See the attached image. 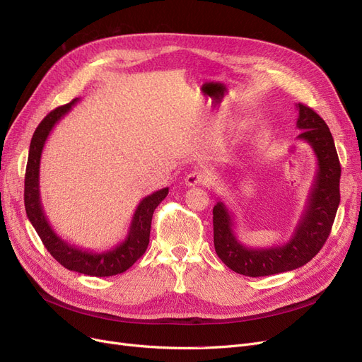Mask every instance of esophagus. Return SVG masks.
I'll list each match as a JSON object with an SVG mask.
<instances>
[{"mask_svg": "<svg viewBox=\"0 0 362 362\" xmlns=\"http://www.w3.org/2000/svg\"><path fill=\"white\" fill-rule=\"evenodd\" d=\"M208 181H209V178L206 175V172H204V170H193L185 177V185H189V187L206 184Z\"/></svg>", "mask_w": 362, "mask_h": 362, "instance_id": "1", "label": "esophagus"}]
</instances>
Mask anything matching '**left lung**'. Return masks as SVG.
I'll use <instances>...</instances> for the list:
<instances>
[{
  "label": "left lung",
  "mask_w": 362,
  "mask_h": 362,
  "mask_svg": "<svg viewBox=\"0 0 362 362\" xmlns=\"http://www.w3.org/2000/svg\"><path fill=\"white\" fill-rule=\"evenodd\" d=\"M298 139L312 147L317 169L312 189L290 240L270 248H248L235 235L233 215L224 202L214 206V247L221 262L245 276H269L309 263L329 236L340 204V162L327 123L312 108L297 104Z\"/></svg>",
  "instance_id": "8db88e82"
}]
</instances>
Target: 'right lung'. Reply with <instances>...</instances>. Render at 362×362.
<instances>
[{
  "mask_svg": "<svg viewBox=\"0 0 362 362\" xmlns=\"http://www.w3.org/2000/svg\"><path fill=\"white\" fill-rule=\"evenodd\" d=\"M77 100L78 98L71 100L69 104L49 112L35 129L31 139L25 173V209L28 218H30L31 224L34 226L41 242L45 243V247L57 263H61L68 270L89 274V276H112V274L123 273L129 267H132L136 259L146 252L150 242V228L154 209L168 196L169 189L166 187V189L157 190L139 202V205L132 216V223L131 227H129L126 239L120 242L117 247L108 251L95 252L83 250L76 247V245L65 242L61 236H57L49 224L47 216L45 211H42L41 205L40 162L42 148H45V144L52 132V129L72 108V105Z\"/></svg>",
  "mask_w": 362,
  "mask_h": 362,
  "instance_id": "obj_1",
  "label": "right lung"
}]
</instances>
